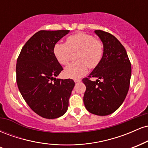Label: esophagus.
<instances>
[{
    "label": "esophagus",
    "instance_id": "34e87169",
    "mask_svg": "<svg viewBox=\"0 0 148 148\" xmlns=\"http://www.w3.org/2000/svg\"><path fill=\"white\" fill-rule=\"evenodd\" d=\"M74 82H75V83H78V82H81V80L80 79H75L74 80Z\"/></svg>",
    "mask_w": 148,
    "mask_h": 148
}]
</instances>
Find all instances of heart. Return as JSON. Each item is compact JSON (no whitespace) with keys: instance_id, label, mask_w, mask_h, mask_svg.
Segmentation results:
<instances>
[{"instance_id":"b5f03b06","label":"heart","mask_w":148,"mask_h":148,"mask_svg":"<svg viewBox=\"0 0 148 148\" xmlns=\"http://www.w3.org/2000/svg\"><path fill=\"white\" fill-rule=\"evenodd\" d=\"M78 51L77 62L69 64L64 69V75L71 79L83 76L88 68H95L103 57V44L95 40L92 35L86 33H77L67 37L66 43L57 42L53 47V54L59 63L68 64L72 52Z\"/></svg>"}]
</instances>
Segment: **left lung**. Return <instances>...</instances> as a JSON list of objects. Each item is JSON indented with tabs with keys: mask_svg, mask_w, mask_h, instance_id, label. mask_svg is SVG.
I'll list each match as a JSON object with an SVG mask.
<instances>
[{
	"mask_svg": "<svg viewBox=\"0 0 148 148\" xmlns=\"http://www.w3.org/2000/svg\"><path fill=\"white\" fill-rule=\"evenodd\" d=\"M95 33L102 42L103 53L99 64L83 79L86 87L84 102L90 113L103 116L123 103L130 88L132 67L125 47L116 37L101 30ZM91 77L98 79L92 82Z\"/></svg>",
	"mask_w": 148,
	"mask_h": 148,
	"instance_id": "obj_1",
	"label": "left lung"
}]
</instances>
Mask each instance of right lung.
I'll use <instances>...</instances> for the list:
<instances>
[{
	"instance_id": "obj_1",
	"label": "right lung",
	"mask_w": 148,
	"mask_h": 148,
	"mask_svg": "<svg viewBox=\"0 0 148 148\" xmlns=\"http://www.w3.org/2000/svg\"><path fill=\"white\" fill-rule=\"evenodd\" d=\"M69 32L40 30L27 41L18 57V90L30 108L42 118H59L68 108L75 84L70 79H56L63 69L54 56L53 47Z\"/></svg>"
}]
</instances>
